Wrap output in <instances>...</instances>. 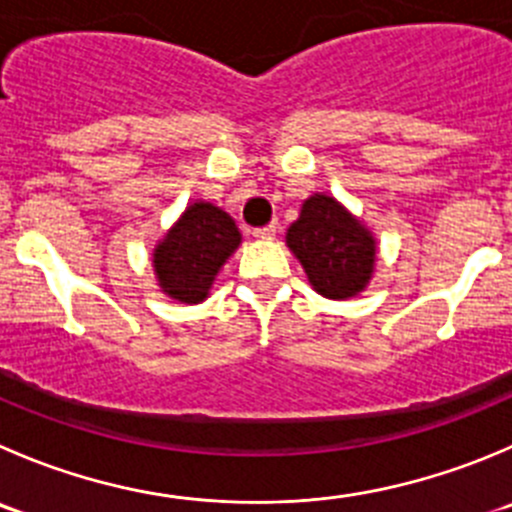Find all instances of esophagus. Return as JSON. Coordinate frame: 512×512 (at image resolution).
Segmentation results:
<instances>
[{"label": "esophagus", "instance_id": "34e87169", "mask_svg": "<svg viewBox=\"0 0 512 512\" xmlns=\"http://www.w3.org/2000/svg\"><path fill=\"white\" fill-rule=\"evenodd\" d=\"M255 237H260V240H275L277 235V225H267V227H260V230L252 232Z\"/></svg>", "mask_w": 512, "mask_h": 512}]
</instances>
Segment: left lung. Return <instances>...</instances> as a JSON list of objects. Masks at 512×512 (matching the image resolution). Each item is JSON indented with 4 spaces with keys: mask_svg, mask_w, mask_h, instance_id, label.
Wrapping results in <instances>:
<instances>
[{
    "mask_svg": "<svg viewBox=\"0 0 512 512\" xmlns=\"http://www.w3.org/2000/svg\"><path fill=\"white\" fill-rule=\"evenodd\" d=\"M287 247L300 260L307 282L327 300H350L372 280L377 240L370 227L332 195L315 192L287 227Z\"/></svg>",
    "mask_w": 512,
    "mask_h": 512,
    "instance_id": "left-lung-1",
    "label": "left lung"
}]
</instances>
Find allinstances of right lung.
Listing matches in <instances>:
<instances>
[{
	"mask_svg": "<svg viewBox=\"0 0 512 512\" xmlns=\"http://www.w3.org/2000/svg\"><path fill=\"white\" fill-rule=\"evenodd\" d=\"M240 242L235 220L222 207L205 200L190 202L152 252L157 287L182 305H200Z\"/></svg>",
	"mask_w": 512,
	"mask_h": 512,
	"instance_id": "obj_1",
	"label": "right lung"
}]
</instances>
